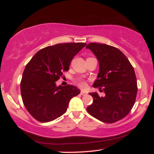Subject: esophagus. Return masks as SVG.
<instances>
[{
    "instance_id": "34e87169",
    "label": "esophagus",
    "mask_w": 154,
    "mask_h": 154,
    "mask_svg": "<svg viewBox=\"0 0 154 154\" xmlns=\"http://www.w3.org/2000/svg\"><path fill=\"white\" fill-rule=\"evenodd\" d=\"M81 94L84 96V95H86L87 93L85 92V91H81Z\"/></svg>"
}]
</instances>
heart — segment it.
Instances as JSON below:
<instances>
[{
	"instance_id": "heart-1",
	"label": "heart",
	"mask_w": 154,
	"mask_h": 154,
	"mask_svg": "<svg viewBox=\"0 0 154 154\" xmlns=\"http://www.w3.org/2000/svg\"><path fill=\"white\" fill-rule=\"evenodd\" d=\"M77 85L82 88H84L86 87V83H85V81L82 79L77 81Z\"/></svg>"
}]
</instances>
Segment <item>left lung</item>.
<instances>
[{
	"mask_svg": "<svg viewBox=\"0 0 154 154\" xmlns=\"http://www.w3.org/2000/svg\"><path fill=\"white\" fill-rule=\"evenodd\" d=\"M90 49L99 62V72L94 88H99L105 96L90 93L93 103L87 111L105 123H114L131 111L136 100L137 82L133 66L122 52L115 47L91 43Z\"/></svg>",
	"mask_w": 154,
	"mask_h": 154,
	"instance_id": "left-lung-1",
	"label": "left lung"
}]
</instances>
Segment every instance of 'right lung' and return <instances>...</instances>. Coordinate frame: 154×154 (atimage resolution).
<instances>
[{
    "label": "right lung",
    "instance_id": "1",
    "mask_svg": "<svg viewBox=\"0 0 154 154\" xmlns=\"http://www.w3.org/2000/svg\"><path fill=\"white\" fill-rule=\"evenodd\" d=\"M86 45L66 43L38 51L26 64L20 83L21 95L27 111L36 120L48 122L66 111L71 99L80 93L74 85L57 87L56 82L68 71L73 57Z\"/></svg>",
    "mask_w": 154,
    "mask_h": 154
}]
</instances>
